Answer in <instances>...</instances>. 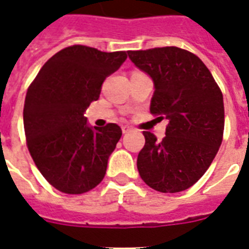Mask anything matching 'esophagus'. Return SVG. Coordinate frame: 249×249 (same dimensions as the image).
I'll list each match as a JSON object with an SVG mask.
<instances>
[{
    "mask_svg": "<svg viewBox=\"0 0 249 249\" xmlns=\"http://www.w3.org/2000/svg\"><path fill=\"white\" fill-rule=\"evenodd\" d=\"M121 130H123V133H128L132 130V128H130L129 125H123V126H121Z\"/></svg>",
    "mask_w": 249,
    "mask_h": 249,
    "instance_id": "1",
    "label": "esophagus"
}]
</instances>
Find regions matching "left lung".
<instances>
[{"label": "left lung", "instance_id": "left-lung-1", "mask_svg": "<svg viewBox=\"0 0 249 249\" xmlns=\"http://www.w3.org/2000/svg\"><path fill=\"white\" fill-rule=\"evenodd\" d=\"M155 85L150 112L168 120L161 141L143 132L137 168L160 193H179L196 183L212 164L224 137V97L195 54L176 46L128 52Z\"/></svg>", "mask_w": 249, "mask_h": 249}]
</instances>
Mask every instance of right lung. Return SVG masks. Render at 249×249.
Here are the masks:
<instances>
[{
    "instance_id": "right-lung-1",
    "label": "right lung",
    "mask_w": 249,
    "mask_h": 249,
    "mask_svg": "<svg viewBox=\"0 0 249 249\" xmlns=\"http://www.w3.org/2000/svg\"><path fill=\"white\" fill-rule=\"evenodd\" d=\"M126 56V52L68 46L42 66L27 90V147L45 179L62 193H88L105 178L123 132L113 123L90 128L84 112Z\"/></svg>"
}]
</instances>
